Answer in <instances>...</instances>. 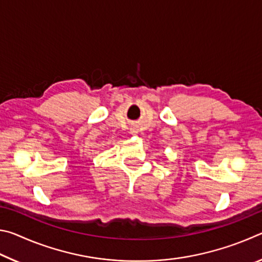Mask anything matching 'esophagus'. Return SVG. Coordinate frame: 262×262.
Segmentation results:
<instances>
[{
  "instance_id": "34e87169",
  "label": "esophagus",
  "mask_w": 262,
  "mask_h": 262,
  "mask_svg": "<svg viewBox=\"0 0 262 262\" xmlns=\"http://www.w3.org/2000/svg\"><path fill=\"white\" fill-rule=\"evenodd\" d=\"M137 133H139V129H137V127H132V128H130V134L136 135Z\"/></svg>"
}]
</instances>
